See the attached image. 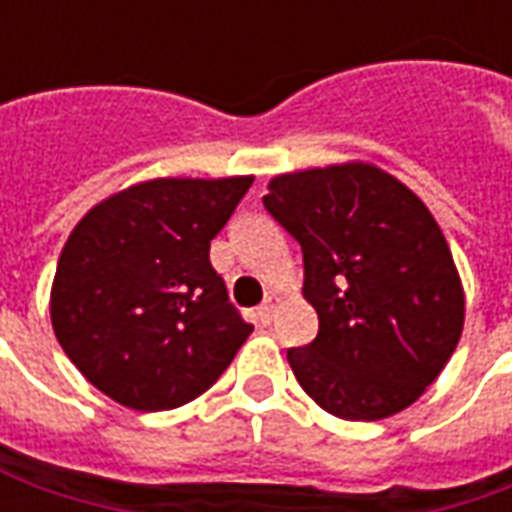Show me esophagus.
<instances>
[{
	"label": "esophagus",
	"instance_id": "1",
	"mask_svg": "<svg viewBox=\"0 0 512 512\" xmlns=\"http://www.w3.org/2000/svg\"><path fill=\"white\" fill-rule=\"evenodd\" d=\"M277 301H279L277 293H268L266 301H263V304H260V310H257V318H260V323H271V315H274Z\"/></svg>",
	"mask_w": 512,
	"mask_h": 512
}]
</instances>
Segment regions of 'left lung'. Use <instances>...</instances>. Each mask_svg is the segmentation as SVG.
<instances>
[{
    "mask_svg": "<svg viewBox=\"0 0 512 512\" xmlns=\"http://www.w3.org/2000/svg\"><path fill=\"white\" fill-rule=\"evenodd\" d=\"M263 205L299 241L318 312V337L288 348L301 389L354 422L411 406L463 329L461 279L425 202L370 164H340L279 175Z\"/></svg>",
    "mask_w": 512,
    "mask_h": 512,
    "instance_id": "8db88e82",
    "label": "left lung"
}]
</instances>
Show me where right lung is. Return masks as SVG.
Returning <instances> with one entry per match:
<instances>
[{"instance_id": "right-lung-1", "label": "right lung", "mask_w": 512, "mask_h": 512, "mask_svg": "<svg viewBox=\"0 0 512 512\" xmlns=\"http://www.w3.org/2000/svg\"><path fill=\"white\" fill-rule=\"evenodd\" d=\"M255 178H158L109 197L62 249L51 326L95 389L136 411L200 397L252 334L211 241Z\"/></svg>"}]
</instances>
